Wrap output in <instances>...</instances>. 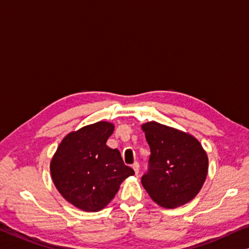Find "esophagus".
<instances>
[{"instance_id": "obj_1", "label": "esophagus", "mask_w": 249, "mask_h": 249, "mask_svg": "<svg viewBox=\"0 0 249 249\" xmlns=\"http://www.w3.org/2000/svg\"><path fill=\"white\" fill-rule=\"evenodd\" d=\"M132 169L135 170V174L138 175V173H139V163L138 162H135L132 164Z\"/></svg>"}]
</instances>
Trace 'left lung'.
Segmentation results:
<instances>
[{"instance_id":"1","label":"left lung","mask_w":249,"mask_h":249,"mask_svg":"<svg viewBox=\"0 0 249 249\" xmlns=\"http://www.w3.org/2000/svg\"><path fill=\"white\" fill-rule=\"evenodd\" d=\"M150 147L149 171L141 183L160 207L174 209L193 200L208 173V157L190 133L156 121L141 124Z\"/></svg>"}]
</instances>
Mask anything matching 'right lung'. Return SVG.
<instances>
[{"label":"right lung","mask_w":249,"mask_h":249,"mask_svg":"<svg viewBox=\"0 0 249 249\" xmlns=\"http://www.w3.org/2000/svg\"><path fill=\"white\" fill-rule=\"evenodd\" d=\"M113 124L99 121L63 138L50 171L55 188L67 201L85 212H99L116 196L121 182L135 175L118 149L107 146Z\"/></svg>","instance_id":"1"}]
</instances>
